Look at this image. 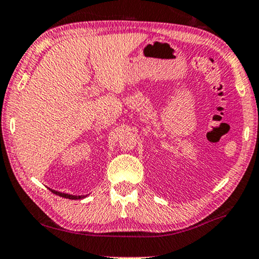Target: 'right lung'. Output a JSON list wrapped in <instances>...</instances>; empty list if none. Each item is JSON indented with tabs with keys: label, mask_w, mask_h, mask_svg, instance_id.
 Masks as SVG:
<instances>
[{
	"label": "right lung",
	"mask_w": 259,
	"mask_h": 259,
	"mask_svg": "<svg viewBox=\"0 0 259 259\" xmlns=\"http://www.w3.org/2000/svg\"><path fill=\"white\" fill-rule=\"evenodd\" d=\"M49 189H50V188H49ZM50 190H51L53 194H56V195L65 197V199H70V200H80V199H84V197L87 196V195H72V194L62 193V191H57V190H53V189H50Z\"/></svg>",
	"instance_id": "obj_1"
}]
</instances>
